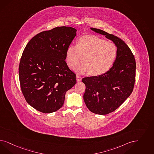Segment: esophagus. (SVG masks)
<instances>
[{"label": "esophagus", "instance_id": "obj_1", "mask_svg": "<svg viewBox=\"0 0 154 154\" xmlns=\"http://www.w3.org/2000/svg\"><path fill=\"white\" fill-rule=\"evenodd\" d=\"M76 79H77V82H80L82 80V77H81L80 75H77Z\"/></svg>", "mask_w": 154, "mask_h": 154}]
</instances>
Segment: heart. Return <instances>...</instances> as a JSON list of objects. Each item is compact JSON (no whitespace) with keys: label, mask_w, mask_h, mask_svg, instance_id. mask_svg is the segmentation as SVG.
I'll use <instances>...</instances> for the list:
<instances>
[{"label":"heart","mask_w":154,"mask_h":154,"mask_svg":"<svg viewBox=\"0 0 154 154\" xmlns=\"http://www.w3.org/2000/svg\"><path fill=\"white\" fill-rule=\"evenodd\" d=\"M117 54L113 42L96 36H84L78 39L75 45L68 46L65 60L69 68H73L82 57L83 61L75 66L74 70L79 74L90 72L93 75H100L112 68Z\"/></svg>","instance_id":"1"}]
</instances>
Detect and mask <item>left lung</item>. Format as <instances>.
I'll list each match as a JSON object with an SVG mask.
<instances>
[{
    "instance_id": "obj_1",
    "label": "left lung",
    "mask_w": 154,
    "mask_h": 154,
    "mask_svg": "<svg viewBox=\"0 0 154 154\" xmlns=\"http://www.w3.org/2000/svg\"><path fill=\"white\" fill-rule=\"evenodd\" d=\"M91 30L105 36L117 46L118 54L112 68L98 76L84 77V100L90 112L106 115L115 111L133 92L136 62L131 49L121 38L100 29Z\"/></svg>"
}]
</instances>
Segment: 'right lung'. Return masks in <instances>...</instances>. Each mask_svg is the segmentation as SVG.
<instances>
[{
  "label": "right lung",
  "instance_id": "1",
  "mask_svg": "<svg viewBox=\"0 0 154 154\" xmlns=\"http://www.w3.org/2000/svg\"><path fill=\"white\" fill-rule=\"evenodd\" d=\"M76 31L65 26L42 31L24 49L19 67L21 91L28 103L39 112L58 110L66 92L76 84V75L65 61Z\"/></svg>",
  "mask_w": 154,
  "mask_h": 154
}]
</instances>
